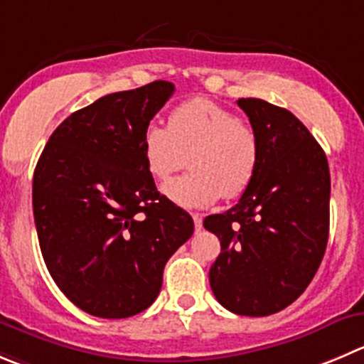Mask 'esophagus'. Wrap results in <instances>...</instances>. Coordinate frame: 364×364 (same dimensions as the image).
<instances>
[{"label": "esophagus", "mask_w": 364, "mask_h": 364, "mask_svg": "<svg viewBox=\"0 0 364 364\" xmlns=\"http://www.w3.org/2000/svg\"><path fill=\"white\" fill-rule=\"evenodd\" d=\"M193 220H195V230L200 232L203 228V221L200 214H193Z\"/></svg>", "instance_id": "1"}]
</instances>
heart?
<instances>
[{"label":"heart","instance_id":"obj_1","mask_svg":"<svg viewBox=\"0 0 364 364\" xmlns=\"http://www.w3.org/2000/svg\"><path fill=\"white\" fill-rule=\"evenodd\" d=\"M143 157L155 180H168L189 155L191 173L162 188L166 198L182 209H207L248 189L259 164L254 130L209 98L180 103L169 123L151 121L143 132Z\"/></svg>","mask_w":364,"mask_h":364}]
</instances>
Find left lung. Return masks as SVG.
<instances>
[{"instance_id": "obj_1", "label": "left lung", "mask_w": 364, "mask_h": 364, "mask_svg": "<svg viewBox=\"0 0 364 364\" xmlns=\"http://www.w3.org/2000/svg\"><path fill=\"white\" fill-rule=\"evenodd\" d=\"M259 143V164L240 202L210 214L221 254L209 282L225 309L268 316L313 280L328 240L331 175L320 144L299 117L259 98H240Z\"/></svg>"}]
</instances>
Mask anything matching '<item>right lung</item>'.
<instances>
[{
    "mask_svg": "<svg viewBox=\"0 0 364 364\" xmlns=\"http://www.w3.org/2000/svg\"><path fill=\"white\" fill-rule=\"evenodd\" d=\"M173 91L157 80L96 100L58 124L37 162L32 198L44 262L92 316L117 320L150 307L166 262L195 230L157 191L141 146Z\"/></svg>",
    "mask_w": 364,
    "mask_h": 364,
    "instance_id": "obj_1",
    "label": "right lung"
}]
</instances>
